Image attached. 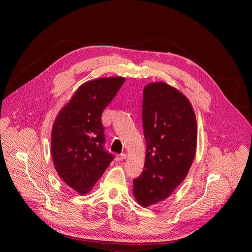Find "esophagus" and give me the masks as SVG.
<instances>
[{
  "instance_id": "34e87169",
  "label": "esophagus",
  "mask_w": 252,
  "mask_h": 252,
  "mask_svg": "<svg viewBox=\"0 0 252 252\" xmlns=\"http://www.w3.org/2000/svg\"><path fill=\"white\" fill-rule=\"evenodd\" d=\"M126 154H121V155L117 156V160H123V159H126Z\"/></svg>"
}]
</instances>
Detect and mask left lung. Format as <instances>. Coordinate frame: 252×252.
I'll return each mask as SVG.
<instances>
[{
  "label": "left lung",
  "mask_w": 252,
  "mask_h": 252,
  "mask_svg": "<svg viewBox=\"0 0 252 252\" xmlns=\"http://www.w3.org/2000/svg\"><path fill=\"white\" fill-rule=\"evenodd\" d=\"M142 126L145 167L133 179V196L149 207L167 198L187 177L197 143V124L189 98L166 83L145 87Z\"/></svg>",
  "instance_id": "left-lung-1"
}]
</instances>
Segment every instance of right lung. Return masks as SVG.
Listing matches in <instances>:
<instances>
[{
    "label": "right lung",
    "instance_id": "right-lung-1",
    "mask_svg": "<svg viewBox=\"0 0 252 252\" xmlns=\"http://www.w3.org/2000/svg\"><path fill=\"white\" fill-rule=\"evenodd\" d=\"M126 79L110 77L83 84L58 114L51 152L54 166L69 188L86 194L114 159L104 148L101 114Z\"/></svg>",
    "mask_w": 252,
    "mask_h": 252
}]
</instances>
